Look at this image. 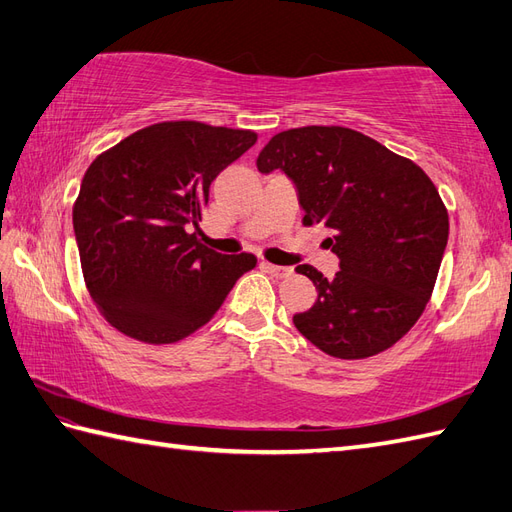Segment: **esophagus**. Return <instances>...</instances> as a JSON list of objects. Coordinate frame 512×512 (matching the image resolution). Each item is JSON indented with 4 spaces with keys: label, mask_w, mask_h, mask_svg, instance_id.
I'll list each match as a JSON object with an SVG mask.
<instances>
[{
    "label": "esophagus",
    "mask_w": 512,
    "mask_h": 512,
    "mask_svg": "<svg viewBox=\"0 0 512 512\" xmlns=\"http://www.w3.org/2000/svg\"><path fill=\"white\" fill-rule=\"evenodd\" d=\"M263 269L267 273H271L273 278H289L291 273H293L291 267H280V265H271V263H263Z\"/></svg>",
    "instance_id": "esophagus-1"
}]
</instances>
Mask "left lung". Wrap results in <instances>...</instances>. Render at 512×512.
Here are the masks:
<instances>
[{
	"instance_id": "left-lung-1",
	"label": "left lung",
	"mask_w": 512,
	"mask_h": 512,
	"mask_svg": "<svg viewBox=\"0 0 512 512\" xmlns=\"http://www.w3.org/2000/svg\"><path fill=\"white\" fill-rule=\"evenodd\" d=\"M256 167L282 169L297 186L304 226L334 232L328 245L341 271L328 280L315 267H297L317 286V302L293 317L295 328L334 358L389 350L426 308L450 234L426 171L343 126L284 130Z\"/></svg>"
}]
</instances>
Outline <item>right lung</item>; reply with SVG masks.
I'll return each mask as SVG.
<instances>
[{
  "mask_svg": "<svg viewBox=\"0 0 512 512\" xmlns=\"http://www.w3.org/2000/svg\"><path fill=\"white\" fill-rule=\"evenodd\" d=\"M256 132L162 121L126 136L86 169L73 230L86 289L130 339L182 341L215 317L254 254H219L186 228L202 221L210 182Z\"/></svg>",
  "mask_w": 512,
  "mask_h": 512,
  "instance_id": "1",
  "label": "right lung"
}]
</instances>
